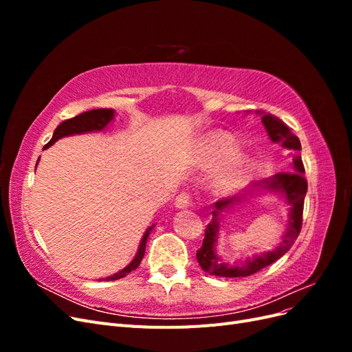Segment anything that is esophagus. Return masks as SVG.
Wrapping results in <instances>:
<instances>
[{"instance_id":"esophagus-1","label":"esophagus","mask_w":352,"mask_h":352,"mask_svg":"<svg viewBox=\"0 0 352 352\" xmlns=\"http://www.w3.org/2000/svg\"><path fill=\"white\" fill-rule=\"evenodd\" d=\"M175 204L177 208H188L190 206V195L188 192H180L176 197Z\"/></svg>"}]
</instances>
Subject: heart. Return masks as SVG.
I'll return each instance as SVG.
<instances>
[{
	"mask_svg": "<svg viewBox=\"0 0 352 352\" xmlns=\"http://www.w3.org/2000/svg\"><path fill=\"white\" fill-rule=\"evenodd\" d=\"M239 146L232 136L226 133H214L208 138L207 142V160L211 164L226 163L236 155ZM254 168V163L250 157L239 155L233 160L230 167L223 179V185L236 188L247 182Z\"/></svg>",
	"mask_w": 352,
	"mask_h": 352,
	"instance_id": "obj_1",
	"label": "heart"
}]
</instances>
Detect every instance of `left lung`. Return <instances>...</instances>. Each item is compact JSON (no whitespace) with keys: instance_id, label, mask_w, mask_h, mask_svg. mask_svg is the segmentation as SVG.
<instances>
[{"instance_id":"obj_1","label":"left lung","mask_w":352,"mask_h":352,"mask_svg":"<svg viewBox=\"0 0 352 352\" xmlns=\"http://www.w3.org/2000/svg\"><path fill=\"white\" fill-rule=\"evenodd\" d=\"M261 122L267 131V135L274 144H280L286 150L292 153V172L294 173H278L269 179L255 182L251 189L242 195L232 197L228 199H220L214 204L212 210V220L208 223L206 229V238L202 241V247L197 251V260L201 269L219 278H247L261 269L267 267L276 260H279L291 250L294 242L301 232L302 226V210L304 198L307 194V180L304 177V164L301 160V142L278 117L273 114L261 113ZM261 192H272L282 195L288 206V228L283 242L272 252L263 254H254L252 258L239 261L233 265L223 261L217 255L215 247L219 230V217L221 212H226L233 205L243 204L250 196L258 195Z\"/></svg>"}]
</instances>
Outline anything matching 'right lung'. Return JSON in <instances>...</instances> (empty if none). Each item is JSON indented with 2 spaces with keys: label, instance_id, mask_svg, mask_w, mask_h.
<instances>
[{
  "label": "right lung",
  "instance_id": "right-lung-1",
  "mask_svg": "<svg viewBox=\"0 0 352 352\" xmlns=\"http://www.w3.org/2000/svg\"><path fill=\"white\" fill-rule=\"evenodd\" d=\"M114 114H116V111L113 109H97V110L85 111V113H82V114H79L76 117H73V119L65 120V122L60 123L57 126V129L54 131V135H52L51 141L44 146V150H45V148H50L52 144L57 142L58 140H61V138H65V136L89 133V132H100V131L105 129V127L109 126V123L114 119ZM38 162H39V158H38ZM35 170H36V166H35ZM153 229H154V225L145 230L133 260L129 264H127L124 269H122L120 272H117V273L109 276V278H105L104 280L122 279V278H124L126 274H129L132 270H135L138 265L141 264V261L144 258V254H145L146 241H148V236H150V233H151Z\"/></svg>",
  "mask_w": 352,
  "mask_h": 352
}]
</instances>
